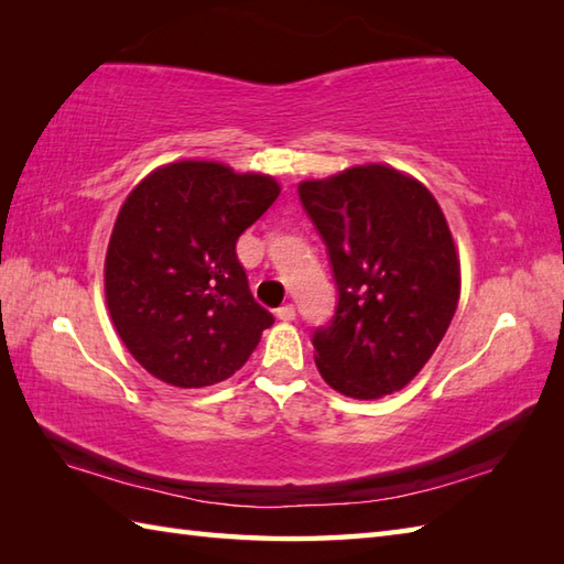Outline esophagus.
Here are the masks:
<instances>
[{
  "label": "esophagus",
  "instance_id": "34e87169",
  "mask_svg": "<svg viewBox=\"0 0 564 564\" xmlns=\"http://www.w3.org/2000/svg\"><path fill=\"white\" fill-rule=\"evenodd\" d=\"M275 317L283 319V322H291V319H295V307L291 303H285L279 310H275Z\"/></svg>",
  "mask_w": 564,
  "mask_h": 564
}]
</instances>
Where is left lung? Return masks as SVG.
I'll list each match as a JSON object with an SVG mask.
<instances>
[{"label": "left lung", "instance_id": "left-lung-1", "mask_svg": "<svg viewBox=\"0 0 564 564\" xmlns=\"http://www.w3.org/2000/svg\"><path fill=\"white\" fill-rule=\"evenodd\" d=\"M327 245L337 310L313 334L315 364L337 392L378 400L402 390L436 351L460 297V263L436 198L386 164L297 186Z\"/></svg>", "mask_w": 564, "mask_h": 564}]
</instances>
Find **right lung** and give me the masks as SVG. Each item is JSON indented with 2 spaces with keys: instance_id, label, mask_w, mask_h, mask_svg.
<instances>
[{
  "instance_id": "obj_1",
  "label": "right lung",
  "mask_w": 564,
  "mask_h": 564,
  "mask_svg": "<svg viewBox=\"0 0 564 564\" xmlns=\"http://www.w3.org/2000/svg\"><path fill=\"white\" fill-rule=\"evenodd\" d=\"M281 186L218 162H174L130 191L118 213L106 303L135 361L170 386L230 378L273 325L249 291L237 239Z\"/></svg>"
}]
</instances>
